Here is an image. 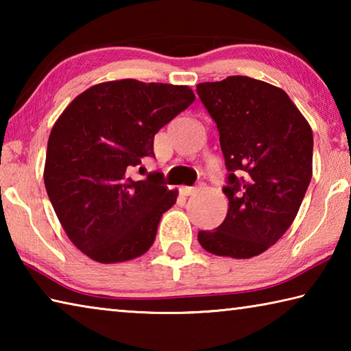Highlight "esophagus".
Returning <instances> with one entry per match:
<instances>
[{
    "mask_svg": "<svg viewBox=\"0 0 351 351\" xmlns=\"http://www.w3.org/2000/svg\"><path fill=\"white\" fill-rule=\"evenodd\" d=\"M180 193L182 195V197H190V195L197 193V187H181Z\"/></svg>",
    "mask_w": 351,
    "mask_h": 351,
    "instance_id": "34e87169",
    "label": "esophagus"
}]
</instances>
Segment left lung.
Returning a JSON list of instances; mask_svg holds the SVG:
<instances>
[{"label": "left lung", "mask_w": 351, "mask_h": 351, "mask_svg": "<svg viewBox=\"0 0 351 351\" xmlns=\"http://www.w3.org/2000/svg\"><path fill=\"white\" fill-rule=\"evenodd\" d=\"M197 93L230 171L224 221L198 232V241L219 257H255L280 240L300 209L313 175L311 127L282 88L251 77L198 83Z\"/></svg>", "instance_id": "8db88e82"}]
</instances>
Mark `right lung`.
I'll return each instance as SVG.
<instances>
[{"label": "right lung", "mask_w": 351, "mask_h": 351, "mask_svg": "<svg viewBox=\"0 0 351 351\" xmlns=\"http://www.w3.org/2000/svg\"><path fill=\"white\" fill-rule=\"evenodd\" d=\"M187 85L122 79L79 94L47 141L45 186L73 245L97 263H121L152 247L162 213L176 203L158 173L130 171L154 156L159 130L193 104Z\"/></svg>", "instance_id": "add662e5"}]
</instances>
